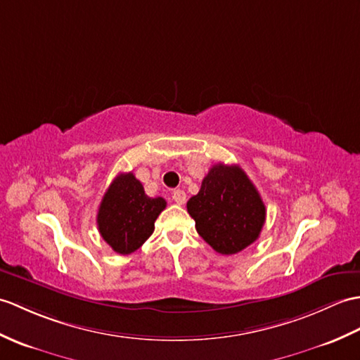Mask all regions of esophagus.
Returning a JSON list of instances; mask_svg holds the SVG:
<instances>
[{"label": "esophagus", "instance_id": "1", "mask_svg": "<svg viewBox=\"0 0 360 360\" xmlns=\"http://www.w3.org/2000/svg\"><path fill=\"white\" fill-rule=\"evenodd\" d=\"M172 198H173L174 202L179 204V205L186 204V200H187V195H186V191H182V190H173Z\"/></svg>", "mask_w": 360, "mask_h": 360}]
</instances>
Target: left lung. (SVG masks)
<instances>
[{"label": "left lung", "instance_id": "obj_1", "mask_svg": "<svg viewBox=\"0 0 360 360\" xmlns=\"http://www.w3.org/2000/svg\"><path fill=\"white\" fill-rule=\"evenodd\" d=\"M187 210L196 231L221 255H236L252 245L265 222V205L239 165H213L191 196Z\"/></svg>", "mask_w": 360, "mask_h": 360}]
</instances>
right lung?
<instances>
[{
    "label": "right lung",
    "instance_id": "1",
    "mask_svg": "<svg viewBox=\"0 0 360 360\" xmlns=\"http://www.w3.org/2000/svg\"><path fill=\"white\" fill-rule=\"evenodd\" d=\"M167 205L162 198H148L131 172L113 179L99 204V235L120 255H130L152 236L155 221Z\"/></svg>",
    "mask_w": 360,
    "mask_h": 360
}]
</instances>
